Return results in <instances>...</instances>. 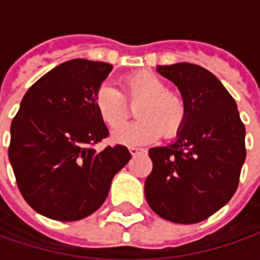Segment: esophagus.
<instances>
[{
	"label": "esophagus",
	"instance_id": "esophagus-1",
	"mask_svg": "<svg viewBox=\"0 0 260 260\" xmlns=\"http://www.w3.org/2000/svg\"><path fill=\"white\" fill-rule=\"evenodd\" d=\"M128 150H130L132 156H137V155H140V153H145L146 152L145 149H139V147H130Z\"/></svg>",
	"mask_w": 260,
	"mask_h": 260
}]
</instances>
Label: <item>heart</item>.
<instances>
[{
  "instance_id": "heart-1",
  "label": "heart",
  "mask_w": 260,
  "mask_h": 260,
  "mask_svg": "<svg viewBox=\"0 0 260 260\" xmlns=\"http://www.w3.org/2000/svg\"><path fill=\"white\" fill-rule=\"evenodd\" d=\"M124 91L130 100H140L135 110L136 121L121 124L127 117V104L121 92L110 84H103L96 89L94 105L101 121L115 128L111 140L117 145L142 146L155 142L164 133L175 137L181 132L186 118L184 98L166 89L165 82L152 72H137L125 76Z\"/></svg>"
}]
</instances>
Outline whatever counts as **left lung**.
I'll list each match as a JSON object with an SVG mask.
<instances>
[{
    "instance_id": "obj_1",
    "label": "left lung",
    "mask_w": 260,
    "mask_h": 260,
    "mask_svg": "<svg viewBox=\"0 0 260 260\" xmlns=\"http://www.w3.org/2000/svg\"><path fill=\"white\" fill-rule=\"evenodd\" d=\"M178 86L186 118L175 142L149 149L153 169L147 204L168 221L200 223L224 207L245 164V125L233 96L210 71L194 63L157 66Z\"/></svg>"
}]
</instances>
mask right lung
Masks as SVG:
<instances>
[{"mask_svg":"<svg viewBox=\"0 0 260 260\" xmlns=\"http://www.w3.org/2000/svg\"><path fill=\"white\" fill-rule=\"evenodd\" d=\"M111 69L105 62L72 59L23 96L11 123L8 157L20 192L39 214L57 221L92 214L132 159L125 146L92 149L108 136L94 96Z\"/></svg>","mask_w":260,"mask_h":260,"instance_id":"1","label":"right lung"}]
</instances>
